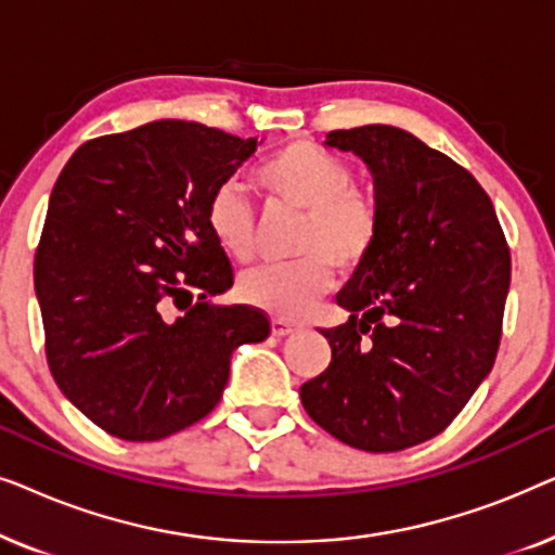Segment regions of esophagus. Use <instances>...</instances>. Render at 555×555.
Wrapping results in <instances>:
<instances>
[{
    "label": "esophagus",
    "mask_w": 555,
    "mask_h": 555,
    "mask_svg": "<svg viewBox=\"0 0 555 555\" xmlns=\"http://www.w3.org/2000/svg\"><path fill=\"white\" fill-rule=\"evenodd\" d=\"M293 331H298V323L287 321V318H280V315L272 318V336L283 338V336H287V333H293Z\"/></svg>",
    "instance_id": "obj_1"
}]
</instances>
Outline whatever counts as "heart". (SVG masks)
Instances as JSON below:
<instances>
[{
	"label": "heart",
	"instance_id": "b5f03b06",
	"mask_svg": "<svg viewBox=\"0 0 555 555\" xmlns=\"http://www.w3.org/2000/svg\"><path fill=\"white\" fill-rule=\"evenodd\" d=\"M257 181L272 199L306 211L295 255L287 268H262L240 278L237 295L247 306L280 318L302 315L331 291L336 268H361L376 249L382 211L353 186V166L310 141H293L270 154ZM207 227L234 262L255 257V215L237 181H222L209 196Z\"/></svg>",
	"mask_w": 555,
	"mask_h": 555
}]
</instances>
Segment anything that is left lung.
I'll return each mask as SVG.
<instances>
[{
  "instance_id": "left-lung-1",
  "label": "left lung",
  "mask_w": 555,
  "mask_h": 555,
  "mask_svg": "<svg viewBox=\"0 0 555 555\" xmlns=\"http://www.w3.org/2000/svg\"><path fill=\"white\" fill-rule=\"evenodd\" d=\"M374 173L382 234L321 333L331 363L300 386L318 427L363 452H399L450 427L495 363L511 249L465 166L393 126L331 131Z\"/></svg>"
}]
</instances>
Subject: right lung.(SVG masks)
Wrapping results in <instances>:
<instances>
[{"label":"right lung","mask_w":555,"mask_h":555,"mask_svg":"<svg viewBox=\"0 0 555 555\" xmlns=\"http://www.w3.org/2000/svg\"><path fill=\"white\" fill-rule=\"evenodd\" d=\"M192 120H154L82 143L60 171L35 253L44 356L90 422L156 442L204 420L230 356L270 336L253 306H219L230 257L207 227L215 189L255 154Z\"/></svg>","instance_id":"obj_1"}]
</instances>
